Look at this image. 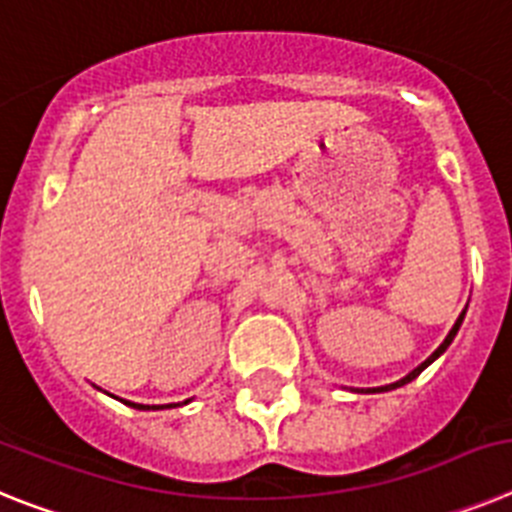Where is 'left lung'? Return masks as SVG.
I'll return each instance as SVG.
<instances>
[{"instance_id":"obj_1","label":"left lung","mask_w":512,"mask_h":512,"mask_svg":"<svg viewBox=\"0 0 512 512\" xmlns=\"http://www.w3.org/2000/svg\"><path fill=\"white\" fill-rule=\"evenodd\" d=\"M464 314H466V309H464V311H461V314H459V319H456V324H453V327H451V332H448V335H446V340H443V342H441V348L435 350V353H433V355H430L428 361H425V363H420V366H417V368H415V371H412V373H407V376H404V379L394 381V384H389V386H379V389H373V391H389V389H397V386H404V384H410V381H412V379H417V376H420V373H422V371H425V368H428V366H430V363H433V361H435V358H438V355H443V353H446V348H448V345H451V342H453V337H456V332H459L461 322H464Z\"/></svg>"}]
</instances>
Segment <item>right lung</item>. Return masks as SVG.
<instances>
[{"label":"right lung","mask_w":512,"mask_h":512,"mask_svg":"<svg viewBox=\"0 0 512 512\" xmlns=\"http://www.w3.org/2000/svg\"><path fill=\"white\" fill-rule=\"evenodd\" d=\"M190 399H185V402L182 404H188ZM126 404H131V407H136V410H164V407H180V404H162V407H159V404H133V402H126Z\"/></svg>","instance_id":"add662e5"}]
</instances>
